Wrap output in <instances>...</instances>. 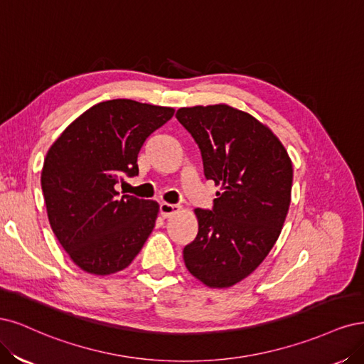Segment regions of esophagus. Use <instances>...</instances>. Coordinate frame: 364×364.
Here are the masks:
<instances>
[{
  "instance_id": "1",
  "label": "esophagus",
  "mask_w": 364,
  "mask_h": 364,
  "mask_svg": "<svg viewBox=\"0 0 364 364\" xmlns=\"http://www.w3.org/2000/svg\"><path fill=\"white\" fill-rule=\"evenodd\" d=\"M180 210H181V207L177 205V204H169V203H161L160 204V213H161L163 218H171L172 215L178 213Z\"/></svg>"
}]
</instances>
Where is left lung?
<instances>
[{
    "mask_svg": "<svg viewBox=\"0 0 364 364\" xmlns=\"http://www.w3.org/2000/svg\"><path fill=\"white\" fill-rule=\"evenodd\" d=\"M220 187L212 210L195 208L198 236L183 251L187 271L212 289L251 275L271 252L289 212L293 168L266 124L228 104L177 110Z\"/></svg>",
    "mask_w": 364,
    "mask_h": 364,
    "instance_id": "obj_1",
    "label": "left lung"
}]
</instances>
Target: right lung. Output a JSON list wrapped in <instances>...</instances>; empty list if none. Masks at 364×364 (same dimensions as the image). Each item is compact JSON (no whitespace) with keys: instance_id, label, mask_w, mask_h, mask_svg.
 Wrapping results in <instances>:
<instances>
[{"instance_id":"right-lung-1","label":"right lung","mask_w":364,"mask_h":364,"mask_svg":"<svg viewBox=\"0 0 364 364\" xmlns=\"http://www.w3.org/2000/svg\"><path fill=\"white\" fill-rule=\"evenodd\" d=\"M172 107L133 100L92 105L55 139L41 184L50 225L80 269L112 275L130 266L154 230L160 205L116 192L137 175L146 137L173 116Z\"/></svg>"}]
</instances>
